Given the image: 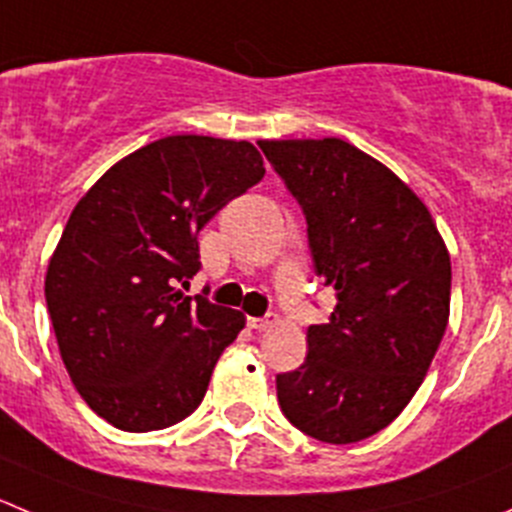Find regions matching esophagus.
Returning <instances> with one entry per match:
<instances>
[{
	"label": "esophagus",
	"instance_id": "34e87169",
	"mask_svg": "<svg viewBox=\"0 0 512 512\" xmlns=\"http://www.w3.org/2000/svg\"><path fill=\"white\" fill-rule=\"evenodd\" d=\"M248 329H256V332H264V329H271L276 324V316H248Z\"/></svg>",
	"mask_w": 512,
	"mask_h": 512
}]
</instances>
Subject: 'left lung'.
Segmentation results:
<instances>
[{"mask_svg": "<svg viewBox=\"0 0 512 512\" xmlns=\"http://www.w3.org/2000/svg\"><path fill=\"white\" fill-rule=\"evenodd\" d=\"M306 216L337 306L276 377L281 412L332 445L367 440L410 405L450 319V253L417 193L342 138L259 140Z\"/></svg>", "mask_w": 512, "mask_h": 512, "instance_id": "obj_1", "label": "left lung"}]
</instances>
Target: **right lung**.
Instances as JSON below:
<instances>
[{"instance_id": "add662e5", "label": "right lung", "mask_w": 512, "mask_h": 512, "mask_svg": "<svg viewBox=\"0 0 512 512\" xmlns=\"http://www.w3.org/2000/svg\"><path fill=\"white\" fill-rule=\"evenodd\" d=\"M246 140L168 135L107 170L77 201L45 276L67 374L125 432L186 420L246 316L178 284L201 269L198 231L264 178Z\"/></svg>"}]
</instances>
